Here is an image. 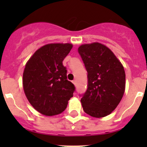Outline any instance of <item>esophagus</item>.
Wrapping results in <instances>:
<instances>
[{
  "instance_id": "obj_1",
  "label": "esophagus",
  "mask_w": 147,
  "mask_h": 147,
  "mask_svg": "<svg viewBox=\"0 0 147 147\" xmlns=\"http://www.w3.org/2000/svg\"><path fill=\"white\" fill-rule=\"evenodd\" d=\"M72 83H73L74 84H75V85H76L77 84V82H76V80H72Z\"/></svg>"
}]
</instances>
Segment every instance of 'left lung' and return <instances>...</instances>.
<instances>
[{
	"label": "left lung",
	"mask_w": 147,
	"mask_h": 147,
	"mask_svg": "<svg viewBox=\"0 0 147 147\" xmlns=\"http://www.w3.org/2000/svg\"><path fill=\"white\" fill-rule=\"evenodd\" d=\"M78 53L87 72V89L81 98L83 110L93 117L107 116L124 93V67L111 50L99 42L82 45Z\"/></svg>",
	"instance_id": "8db88e82"
}]
</instances>
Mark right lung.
Segmentation results:
<instances>
[{
	"label": "right lung",
	"instance_id": "1",
	"mask_svg": "<svg viewBox=\"0 0 147 147\" xmlns=\"http://www.w3.org/2000/svg\"><path fill=\"white\" fill-rule=\"evenodd\" d=\"M72 47L69 43L47 44L26 63L23 76L25 94L30 105L45 116L62 113L75 87L67 80L63 61Z\"/></svg>",
	"mask_w": 147,
	"mask_h": 147
}]
</instances>
